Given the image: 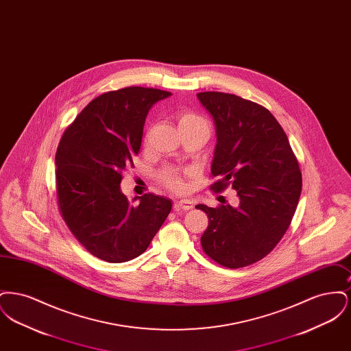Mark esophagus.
Returning a JSON list of instances; mask_svg holds the SVG:
<instances>
[{"label": "esophagus", "mask_w": 351, "mask_h": 351, "mask_svg": "<svg viewBox=\"0 0 351 351\" xmlns=\"http://www.w3.org/2000/svg\"><path fill=\"white\" fill-rule=\"evenodd\" d=\"M193 208V201L186 200V199H182V200L176 201L175 202V210H189Z\"/></svg>", "instance_id": "1"}]
</instances>
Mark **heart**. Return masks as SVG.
<instances>
[{
	"mask_svg": "<svg viewBox=\"0 0 351 351\" xmlns=\"http://www.w3.org/2000/svg\"><path fill=\"white\" fill-rule=\"evenodd\" d=\"M196 122H204V121L200 117H197L195 114H191V113H183V114L179 116V126L188 125V123H196ZM162 180H163V183L173 191L179 192V191H183L184 189L183 179L180 178V175L175 169H171V168L165 169L162 172Z\"/></svg>",
	"mask_w": 351,
	"mask_h": 351,
	"instance_id": "heart-1",
	"label": "heart"
}]
</instances>
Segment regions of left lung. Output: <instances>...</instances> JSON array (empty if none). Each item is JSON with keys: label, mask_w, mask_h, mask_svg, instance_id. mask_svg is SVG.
Instances as JSON below:
<instances>
[{"label": "left lung", "mask_w": 351, "mask_h": 351, "mask_svg": "<svg viewBox=\"0 0 351 351\" xmlns=\"http://www.w3.org/2000/svg\"><path fill=\"white\" fill-rule=\"evenodd\" d=\"M197 99L216 126L210 171L219 180L212 189L230 184L239 197L235 208L196 205L209 218L201 246L225 267H245L265 258L287 232L300 199V168L266 108L222 92H202Z\"/></svg>", "instance_id": "1"}]
</instances>
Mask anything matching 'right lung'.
I'll return each mask as SVG.
<instances>
[{
  "label": "right lung",
  "instance_id": "1",
  "mask_svg": "<svg viewBox=\"0 0 351 351\" xmlns=\"http://www.w3.org/2000/svg\"><path fill=\"white\" fill-rule=\"evenodd\" d=\"M171 95L142 86L104 93L60 139L55 156L60 213L76 239L102 261L139 256L171 212L167 197L150 193L130 201L121 191L122 172L139 152L151 108Z\"/></svg>",
  "mask_w": 351,
  "mask_h": 351
}]
</instances>
